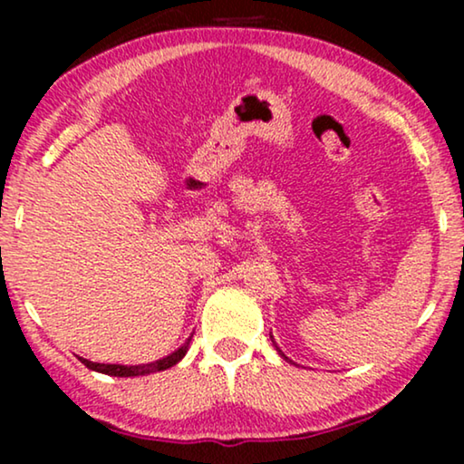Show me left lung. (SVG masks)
I'll use <instances>...</instances> for the list:
<instances>
[{"mask_svg": "<svg viewBox=\"0 0 464 464\" xmlns=\"http://www.w3.org/2000/svg\"><path fill=\"white\" fill-rule=\"evenodd\" d=\"M270 338H272V335H270ZM272 344H275V348H276V351H278V354H281V357H283V359H287V357H285V354H283V351H281V348H278V346H276V342H275V340H272Z\"/></svg>", "mask_w": 464, "mask_h": 464, "instance_id": "obj_1", "label": "left lung"}]
</instances>
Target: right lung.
I'll list each match as a JSON object with an SVG mask.
<instances>
[{
	"mask_svg": "<svg viewBox=\"0 0 464 464\" xmlns=\"http://www.w3.org/2000/svg\"><path fill=\"white\" fill-rule=\"evenodd\" d=\"M189 340L183 346L177 348L175 353L167 354V357L158 359V361H151V363H141V365H116V363H94V361H88L84 357H80L82 363H84L88 370L92 372H99V373H107V376H118V378H132V376H148V373H154V372H164L169 370V367H173L179 363V361L186 357L188 348H189Z\"/></svg>",
	"mask_w": 464,
	"mask_h": 464,
	"instance_id": "add662e5",
	"label": "right lung"
}]
</instances>
